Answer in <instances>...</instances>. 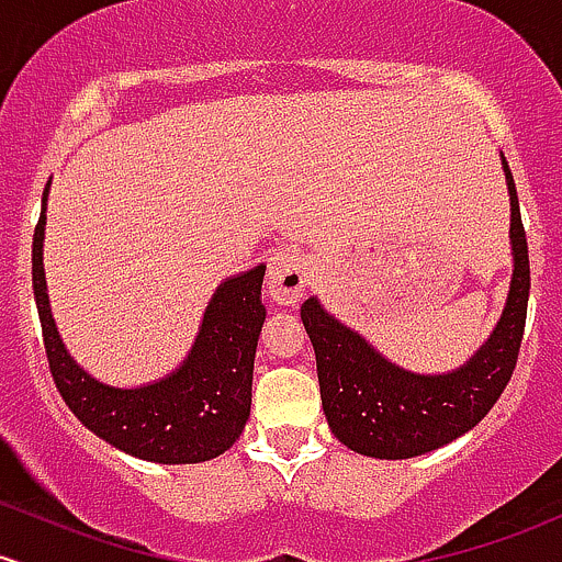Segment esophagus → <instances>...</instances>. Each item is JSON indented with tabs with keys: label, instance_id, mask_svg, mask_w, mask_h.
<instances>
[{
	"label": "esophagus",
	"instance_id": "1",
	"mask_svg": "<svg viewBox=\"0 0 562 562\" xmlns=\"http://www.w3.org/2000/svg\"><path fill=\"white\" fill-rule=\"evenodd\" d=\"M306 261L299 250H280L269 258L267 288L277 304H295L306 291Z\"/></svg>",
	"mask_w": 562,
	"mask_h": 562
}]
</instances>
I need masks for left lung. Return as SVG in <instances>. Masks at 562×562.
<instances>
[{"label": "left lung", "mask_w": 562, "mask_h": 562, "mask_svg": "<svg viewBox=\"0 0 562 562\" xmlns=\"http://www.w3.org/2000/svg\"><path fill=\"white\" fill-rule=\"evenodd\" d=\"M502 168L509 191V293L488 341L464 366L448 373H413L333 317L317 295L301 304L317 357L325 418L355 453L394 461L437 451L483 422L512 379L526 328L531 269L520 202L504 154Z\"/></svg>", "instance_id": "left-lung-1"}]
</instances>
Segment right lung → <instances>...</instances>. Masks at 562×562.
Segmentation results:
<instances>
[{
  "label": "right lung",
  "instance_id": "add662e5",
  "mask_svg": "<svg viewBox=\"0 0 562 562\" xmlns=\"http://www.w3.org/2000/svg\"><path fill=\"white\" fill-rule=\"evenodd\" d=\"M47 194L50 183L34 229L31 277L53 381L74 416L116 451L154 464H200L229 451L250 418L252 360L267 319L261 304L267 267L258 263L215 288L200 333L176 371L140 386L103 384L69 355L53 319L42 261Z\"/></svg>",
  "mask_w": 562,
  "mask_h": 562
}]
</instances>
